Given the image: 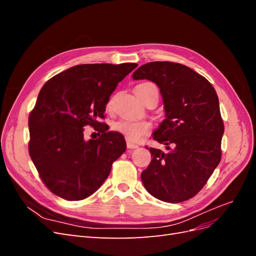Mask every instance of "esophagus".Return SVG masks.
Masks as SVG:
<instances>
[{"label": "esophagus", "mask_w": 256, "mask_h": 256, "mask_svg": "<svg viewBox=\"0 0 256 256\" xmlns=\"http://www.w3.org/2000/svg\"><path fill=\"white\" fill-rule=\"evenodd\" d=\"M127 147L129 150H134V148H138V144H134V142H131V141H129V140H127Z\"/></svg>", "instance_id": "34e87169"}]
</instances>
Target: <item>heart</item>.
Here are the masks:
<instances>
[{"label":"heart","instance_id":"1","mask_svg":"<svg viewBox=\"0 0 256 256\" xmlns=\"http://www.w3.org/2000/svg\"><path fill=\"white\" fill-rule=\"evenodd\" d=\"M146 84V83H143ZM140 84V85H143ZM112 102L108 104V109H110ZM114 129L122 134L127 140L131 142H138L145 136L148 134L152 130V125L145 120H120L114 124Z\"/></svg>","mask_w":256,"mask_h":256}]
</instances>
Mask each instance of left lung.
I'll return each instance as SVG.
<instances>
[{"label": "left lung", "instance_id": "1", "mask_svg": "<svg viewBox=\"0 0 256 256\" xmlns=\"http://www.w3.org/2000/svg\"><path fill=\"white\" fill-rule=\"evenodd\" d=\"M132 78L157 84L166 113L152 138L166 152L147 147L152 159L142 182L154 198L184 202L204 187L221 160L224 126L218 95L203 76L172 62L144 64Z\"/></svg>", "mask_w": 256, "mask_h": 256}]
</instances>
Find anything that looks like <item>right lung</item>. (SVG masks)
I'll return each mask as SVG.
<instances>
[{"instance_id":"1","label":"right lung","mask_w":256,"mask_h":256,"mask_svg":"<svg viewBox=\"0 0 256 256\" xmlns=\"http://www.w3.org/2000/svg\"><path fill=\"white\" fill-rule=\"evenodd\" d=\"M136 63L83 64L46 82L28 118V152L44 184L58 196L80 200L100 188L126 150L124 136L85 140L84 127L102 125L106 106Z\"/></svg>"}]
</instances>
